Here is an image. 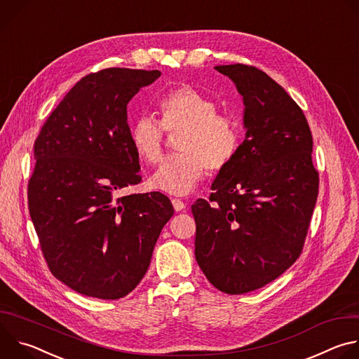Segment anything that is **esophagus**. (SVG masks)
<instances>
[{"label":"esophagus","instance_id":"1","mask_svg":"<svg viewBox=\"0 0 359 359\" xmlns=\"http://www.w3.org/2000/svg\"><path fill=\"white\" fill-rule=\"evenodd\" d=\"M172 204H173V208H175L176 212H182L186 208L184 201L180 200V198H172Z\"/></svg>","mask_w":359,"mask_h":359}]
</instances>
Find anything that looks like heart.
Listing matches in <instances>:
<instances>
[{
	"label": "heart",
	"instance_id": "b5f03b06",
	"mask_svg": "<svg viewBox=\"0 0 359 359\" xmlns=\"http://www.w3.org/2000/svg\"><path fill=\"white\" fill-rule=\"evenodd\" d=\"M161 122L150 115L130 126V142L139 158L147 163L162 159L166 130L180 132L176 149L153 173L151 186L170 193L187 194L204 177L208 168L220 170L237 153L240 132L234 121L217 112L213 97L193 86H180L159 104Z\"/></svg>",
	"mask_w": 359,
	"mask_h": 359
}]
</instances>
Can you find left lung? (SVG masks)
Listing matches in <instances>:
<instances>
[{
  "label": "left lung",
  "instance_id": "8db88e82",
  "mask_svg": "<svg viewBox=\"0 0 359 359\" xmlns=\"http://www.w3.org/2000/svg\"><path fill=\"white\" fill-rule=\"evenodd\" d=\"M243 97L245 137L220 169L209 200L191 206L194 255L226 294L274 281L301 254L318 196L313 136L301 108L266 72L219 65Z\"/></svg>",
  "mask_w": 359,
  "mask_h": 359
}]
</instances>
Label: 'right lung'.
Returning a JSON list of instances; mask_svg holds the SVG:
<instances>
[{
    "mask_svg": "<svg viewBox=\"0 0 359 359\" xmlns=\"http://www.w3.org/2000/svg\"><path fill=\"white\" fill-rule=\"evenodd\" d=\"M161 75L128 68L86 75L35 140L29 215L50 273L79 294L118 299L133 291L175 213L159 191L118 196L142 180L128 104Z\"/></svg>",
    "mask_w": 359,
    "mask_h": 359,
    "instance_id": "1",
    "label": "right lung"
}]
</instances>
